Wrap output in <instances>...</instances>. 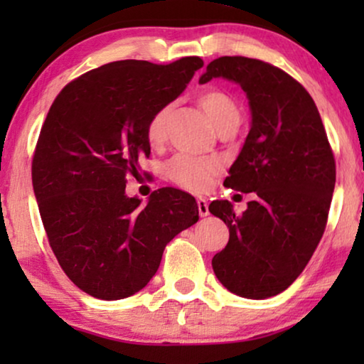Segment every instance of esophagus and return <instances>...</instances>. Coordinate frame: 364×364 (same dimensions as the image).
I'll use <instances>...</instances> for the list:
<instances>
[{
	"label": "esophagus",
	"mask_w": 364,
	"mask_h": 364,
	"mask_svg": "<svg viewBox=\"0 0 364 364\" xmlns=\"http://www.w3.org/2000/svg\"><path fill=\"white\" fill-rule=\"evenodd\" d=\"M197 207H198V215H200V217H207L208 213H210V212H208V203H207L205 198H198Z\"/></svg>",
	"instance_id": "1"
}]
</instances>
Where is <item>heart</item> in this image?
Listing matches in <instances>:
<instances>
[{
    "mask_svg": "<svg viewBox=\"0 0 364 364\" xmlns=\"http://www.w3.org/2000/svg\"><path fill=\"white\" fill-rule=\"evenodd\" d=\"M198 104L210 119L213 126L220 129L238 117V109L235 102L222 91H205L198 96ZM168 109L164 107L152 116L147 124V141L151 146H159L164 139L166 131V117ZM220 172V164L215 159H203L181 154L173 157L166 166V176L176 186L187 188L191 192H205L210 188L213 177Z\"/></svg>",
    "mask_w": 364,
    "mask_h": 364,
    "instance_id": "1",
    "label": "heart"
}]
</instances>
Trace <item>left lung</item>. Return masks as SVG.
Masks as SVG:
<instances>
[{"mask_svg":"<svg viewBox=\"0 0 364 364\" xmlns=\"http://www.w3.org/2000/svg\"><path fill=\"white\" fill-rule=\"evenodd\" d=\"M213 77L237 82L252 112L223 186L255 197L242 215L228 200L208 205L230 232L212 267L228 291L263 300L287 290L316 250L335 191V157L315 101L285 71L260 59L223 56L198 82Z\"/></svg>","mask_w":364,"mask_h":364,"instance_id":"8db88e82","label":"left lung"}]
</instances>
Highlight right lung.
<instances>
[{
	"mask_svg": "<svg viewBox=\"0 0 364 364\" xmlns=\"http://www.w3.org/2000/svg\"><path fill=\"white\" fill-rule=\"evenodd\" d=\"M203 61H114L58 94L33 157V188L49 245L74 285L121 300L156 275L164 248L198 220L196 198L172 187L147 205L126 196L149 157L147 124L177 99Z\"/></svg>",
	"mask_w": 364,
	"mask_h": 364,
	"instance_id": "1",
	"label": "right lung"
}]
</instances>
